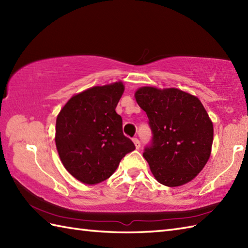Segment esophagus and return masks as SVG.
<instances>
[{
	"label": "esophagus",
	"mask_w": 248,
	"mask_h": 248,
	"mask_svg": "<svg viewBox=\"0 0 248 248\" xmlns=\"http://www.w3.org/2000/svg\"><path fill=\"white\" fill-rule=\"evenodd\" d=\"M132 140H133V143H134V145H135V148H136V149H140V140H139L138 139H136V138H134Z\"/></svg>",
	"instance_id": "1"
}]
</instances>
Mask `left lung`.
<instances>
[{"label": "left lung", "mask_w": 248, "mask_h": 248, "mask_svg": "<svg viewBox=\"0 0 248 248\" xmlns=\"http://www.w3.org/2000/svg\"><path fill=\"white\" fill-rule=\"evenodd\" d=\"M134 97L154 133L143 155L155 180L170 187L192 181L207 164L213 143V123L202 103L173 87L143 86Z\"/></svg>", "instance_id": "1"}]
</instances>
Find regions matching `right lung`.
<instances>
[{
	"mask_svg": "<svg viewBox=\"0 0 248 248\" xmlns=\"http://www.w3.org/2000/svg\"><path fill=\"white\" fill-rule=\"evenodd\" d=\"M124 92L121 81L93 86L72 96L57 115L55 145L62 165L77 180L93 186L107 180L133 151L123 133L116 107Z\"/></svg>",
	"mask_w": 248,
	"mask_h": 248,
	"instance_id": "right-lung-1",
	"label": "right lung"
}]
</instances>
